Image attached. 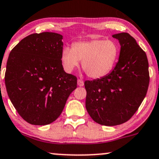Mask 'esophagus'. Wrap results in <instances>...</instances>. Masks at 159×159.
<instances>
[{
	"label": "esophagus",
	"mask_w": 159,
	"mask_h": 159,
	"mask_svg": "<svg viewBox=\"0 0 159 159\" xmlns=\"http://www.w3.org/2000/svg\"><path fill=\"white\" fill-rule=\"evenodd\" d=\"M78 85L79 86V87H83L84 85V81H82L81 79H78Z\"/></svg>",
	"instance_id": "obj_1"
}]
</instances>
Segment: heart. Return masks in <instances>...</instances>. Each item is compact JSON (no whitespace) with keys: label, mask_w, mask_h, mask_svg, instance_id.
Instances as JSON below:
<instances>
[{"label":"heart","mask_w":159,"mask_h":159,"mask_svg":"<svg viewBox=\"0 0 159 159\" xmlns=\"http://www.w3.org/2000/svg\"><path fill=\"white\" fill-rule=\"evenodd\" d=\"M120 48L114 40L92 39L72 43V48L64 47L61 52V61L66 72L82 68L89 77L101 78L108 75L117 62Z\"/></svg>","instance_id":"obj_1"}]
</instances>
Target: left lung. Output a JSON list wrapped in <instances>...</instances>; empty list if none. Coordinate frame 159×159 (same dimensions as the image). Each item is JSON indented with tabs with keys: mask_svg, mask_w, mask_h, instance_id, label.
Masks as SVG:
<instances>
[{
	"mask_svg": "<svg viewBox=\"0 0 159 159\" xmlns=\"http://www.w3.org/2000/svg\"><path fill=\"white\" fill-rule=\"evenodd\" d=\"M121 51L110 74L84 82L86 108L93 121L101 125H119L133 117L145 98L150 83L145 52L133 37L116 34Z\"/></svg>",
	"mask_w": 159,
	"mask_h": 159,
	"instance_id": "left-lung-1",
	"label": "left lung"
}]
</instances>
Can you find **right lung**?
I'll use <instances>...</instances> for the list:
<instances>
[{
  "mask_svg": "<svg viewBox=\"0 0 159 159\" xmlns=\"http://www.w3.org/2000/svg\"><path fill=\"white\" fill-rule=\"evenodd\" d=\"M62 39L55 32L31 34L9 53L5 72L7 93L18 114L31 124L55 121L77 87L76 76L63 68Z\"/></svg>",
  "mask_w": 159,
  "mask_h": 159,
  "instance_id": "obj_1",
  "label": "right lung"
}]
</instances>
